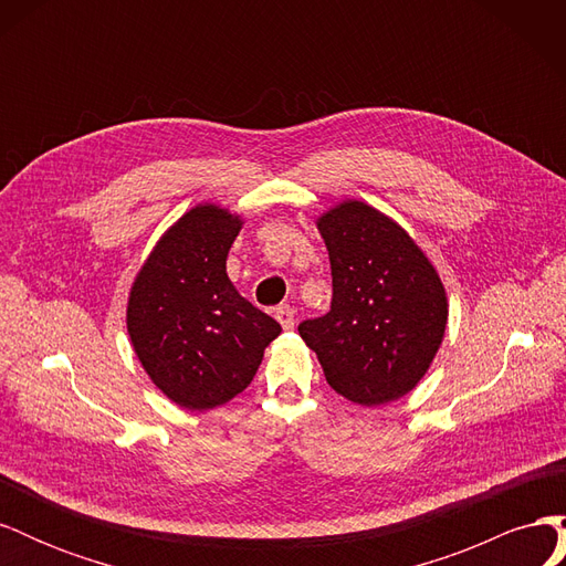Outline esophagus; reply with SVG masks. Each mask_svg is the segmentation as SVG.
Returning a JSON list of instances; mask_svg holds the SVG:
<instances>
[{
    "instance_id": "obj_1",
    "label": "esophagus",
    "mask_w": 566,
    "mask_h": 566,
    "mask_svg": "<svg viewBox=\"0 0 566 566\" xmlns=\"http://www.w3.org/2000/svg\"><path fill=\"white\" fill-rule=\"evenodd\" d=\"M276 318L283 325L285 331H293L295 328V310L290 304H281L276 306Z\"/></svg>"
}]
</instances>
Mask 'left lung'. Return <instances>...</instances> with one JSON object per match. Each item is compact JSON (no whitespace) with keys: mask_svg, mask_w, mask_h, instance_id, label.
I'll use <instances>...</instances> for the list:
<instances>
[{"mask_svg":"<svg viewBox=\"0 0 566 566\" xmlns=\"http://www.w3.org/2000/svg\"><path fill=\"white\" fill-rule=\"evenodd\" d=\"M331 254V312L300 323L325 380L342 397L380 406L413 389L447 331L434 266L399 224L349 200L318 219Z\"/></svg>","mask_w":566,"mask_h":566,"instance_id":"obj_1","label":"left lung"}]
</instances>
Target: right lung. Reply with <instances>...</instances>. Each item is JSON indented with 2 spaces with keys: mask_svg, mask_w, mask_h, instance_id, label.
<instances>
[{
  "mask_svg": "<svg viewBox=\"0 0 566 566\" xmlns=\"http://www.w3.org/2000/svg\"><path fill=\"white\" fill-rule=\"evenodd\" d=\"M241 219L198 205L169 229L136 276L127 331L150 380L186 410L231 401L254 378L281 323L227 276Z\"/></svg>",
  "mask_w": 566,
  "mask_h": 566,
  "instance_id": "obj_1",
  "label": "right lung"
}]
</instances>
